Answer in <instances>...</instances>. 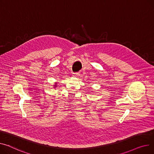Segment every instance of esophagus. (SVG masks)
<instances>
[{
  "label": "esophagus",
  "mask_w": 154,
  "mask_h": 154,
  "mask_svg": "<svg viewBox=\"0 0 154 154\" xmlns=\"http://www.w3.org/2000/svg\"><path fill=\"white\" fill-rule=\"evenodd\" d=\"M73 77H79L80 76V74L79 72H76V73H73L72 74Z\"/></svg>",
  "instance_id": "obj_1"
}]
</instances>
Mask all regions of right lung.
Here are the masks:
<instances>
[{
	"instance_id": "right-lung-1",
	"label": "right lung",
	"mask_w": 154,
	"mask_h": 154,
	"mask_svg": "<svg viewBox=\"0 0 154 154\" xmlns=\"http://www.w3.org/2000/svg\"><path fill=\"white\" fill-rule=\"evenodd\" d=\"M56 87H57V83H56V84L54 85V88H56Z\"/></svg>"
}]
</instances>
